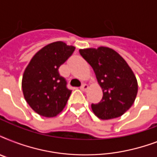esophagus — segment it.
<instances>
[{"label": "esophagus", "instance_id": "34e87169", "mask_svg": "<svg viewBox=\"0 0 157 157\" xmlns=\"http://www.w3.org/2000/svg\"><path fill=\"white\" fill-rule=\"evenodd\" d=\"M89 86L88 85H86V84H82V86H81V90L82 91H86L88 90Z\"/></svg>", "mask_w": 157, "mask_h": 157}]
</instances>
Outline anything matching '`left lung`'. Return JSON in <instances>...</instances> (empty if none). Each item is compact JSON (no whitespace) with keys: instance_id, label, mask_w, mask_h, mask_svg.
Wrapping results in <instances>:
<instances>
[{"instance_id":"1","label":"left lung","mask_w":157,"mask_h":157,"mask_svg":"<svg viewBox=\"0 0 157 157\" xmlns=\"http://www.w3.org/2000/svg\"><path fill=\"white\" fill-rule=\"evenodd\" d=\"M79 51L94 69L103 90L102 100L91 104L94 113L102 120L122 116L131 107L138 93V82L132 69L111 48L100 46Z\"/></svg>"}]
</instances>
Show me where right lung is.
<instances>
[{
    "label": "right lung",
    "instance_id": "add662e5",
    "mask_svg": "<svg viewBox=\"0 0 157 157\" xmlns=\"http://www.w3.org/2000/svg\"><path fill=\"white\" fill-rule=\"evenodd\" d=\"M76 48L63 41L45 45L31 59L23 72L22 89L28 105L37 114L54 117L63 111L71 90L59 68Z\"/></svg>",
    "mask_w": 157,
    "mask_h": 157
}]
</instances>
